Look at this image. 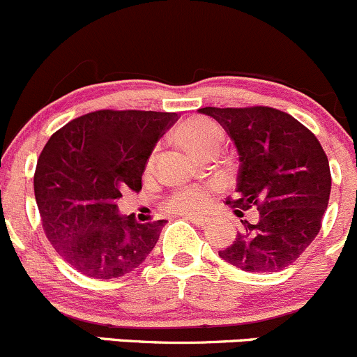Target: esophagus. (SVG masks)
Returning a JSON list of instances; mask_svg holds the SVG:
<instances>
[{"mask_svg":"<svg viewBox=\"0 0 357 357\" xmlns=\"http://www.w3.org/2000/svg\"><path fill=\"white\" fill-rule=\"evenodd\" d=\"M186 219L190 220V222L197 224V226H205V224L208 222L207 217H197V215H186Z\"/></svg>","mask_w":357,"mask_h":357,"instance_id":"34e87169","label":"esophagus"}]
</instances>
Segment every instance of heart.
Instances as JSON below:
<instances>
[{
    "label": "heart",
    "instance_id": "obj_1",
    "mask_svg": "<svg viewBox=\"0 0 357 357\" xmlns=\"http://www.w3.org/2000/svg\"><path fill=\"white\" fill-rule=\"evenodd\" d=\"M176 137L183 145H186L198 155H207L212 150H219L224 140L220 126L212 119L204 118V116H195V118L183 121L176 130ZM210 200H212L210 188L186 186V188L174 191L169 197L166 207L169 212L197 215L208 207Z\"/></svg>",
    "mask_w": 357,
    "mask_h": 357
}]
</instances>
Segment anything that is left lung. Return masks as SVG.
<instances>
[{
  "label": "left lung",
  "instance_id": "8db88e82",
  "mask_svg": "<svg viewBox=\"0 0 357 357\" xmlns=\"http://www.w3.org/2000/svg\"><path fill=\"white\" fill-rule=\"evenodd\" d=\"M229 135L239 155L238 215L255 207L258 222H243L234 243L219 251L245 272H277L311 245L328 207V159L320 142L287 112L273 107H202Z\"/></svg>",
  "mask_w": 357,
  "mask_h": 357
}]
</instances>
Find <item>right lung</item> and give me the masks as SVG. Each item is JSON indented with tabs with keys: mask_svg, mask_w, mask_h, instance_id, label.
Listing matches in <instances>:
<instances>
[{
	"mask_svg": "<svg viewBox=\"0 0 357 357\" xmlns=\"http://www.w3.org/2000/svg\"><path fill=\"white\" fill-rule=\"evenodd\" d=\"M176 112L96 111L56 131L40 152L33 193L59 257L93 279H118L150 255L167 220L137 222L118 213L123 191L142 174Z\"/></svg>",
	"mask_w": 357,
	"mask_h": 357,
	"instance_id": "obj_1",
	"label": "right lung"
}]
</instances>
